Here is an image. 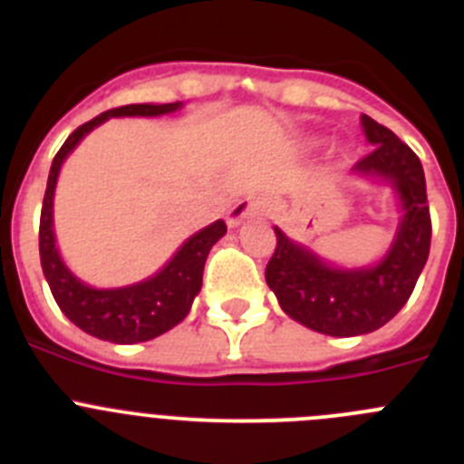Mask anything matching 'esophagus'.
Listing matches in <instances>:
<instances>
[{"mask_svg":"<svg viewBox=\"0 0 464 464\" xmlns=\"http://www.w3.org/2000/svg\"><path fill=\"white\" fill-rule=\"evenodd\" d=\"M265 208H267L265 199H260V197H246V199H241V202H237L235 207H232L227 220L229 225H239L244 218H251V216L265 213Z\"/></svg>","mask_w":464,"mask_h":464,"instance_id":"34e87169","label":"esophagus"}]
</instances>
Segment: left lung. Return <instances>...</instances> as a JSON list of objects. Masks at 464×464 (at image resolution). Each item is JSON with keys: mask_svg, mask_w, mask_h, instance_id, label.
<instances>
[{"mask_svg": "<svg viewBox=\"0 0 464 464\" xmlns=\"http://www.w3.org/2000/svg\"><path fill=\"white\" fill-rule=\"evenodd\" d=\"M362 130L374 150L353 171L391 181L404 211L391 251L376 267L337 269L274 227L276 248L265 269L281 309L309 330L330 337L367 334L395 318L416 288L432 239L425 174L418 155L370 116H362Z\"/></svg>", "mask_w": 464, "mask_h": 464, "instance_id": "8db88e82", "label": "left lung"}]
</instances>
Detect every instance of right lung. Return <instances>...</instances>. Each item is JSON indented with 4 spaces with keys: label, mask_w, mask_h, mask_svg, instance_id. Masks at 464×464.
<instances>
[{
    "label": "right lung",
    "mask_w": 464,
    "mask_h": 464,
    "mask_svg": "<svg viewBox=\"0 0 464 464\" xmlns=\"http://www.w3.org/2000/svg\"><path fill=\"white\" fill-rule=\"evenodd\" d=\"M176 109H181V102H174V104H127L109 109L85 125H81L79 130H73L67 141L63 143V149L57 150V155L53 158L39 223L41 269H44V276H46L53 297H55L57 306L63 309V314L73 325L92 334V337L104 339V342H149V339L160 337L174 325H179L190 311L195 295L202 288L204 262H207L208 251L227 232V225L223 220H216L208 227L199 229L167 262L165 269H160L155 276L146 278V281L125 285V288H90L64 267V262L60 260V253L55 248L53 195H55L57 174H60L64 158L79 146L81 139L109 118L162 116V113H171Z\"/></svg>",
    "instance_id": "1"
}]
</instances>
